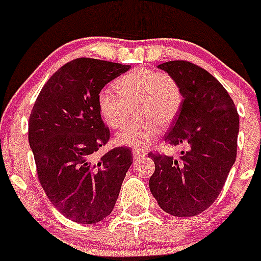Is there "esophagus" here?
Here are the masks:
<instances>
[{
    "mask_svg": "<svg viewBox=\"0 0 261 261\" xmlns=\"http://www.w3.org/2000/svg\"><path fill=\"white\" fill-rule=\"evenodd\" d=\"M144 155H145V152H142L140 149H133V158H135V160L144 157Z\"/></svg>",
    "mask_w": 261,
    "mask_h": 261,
    "instance_id": "1",
    "label": "esophagus"
}]
</instances>
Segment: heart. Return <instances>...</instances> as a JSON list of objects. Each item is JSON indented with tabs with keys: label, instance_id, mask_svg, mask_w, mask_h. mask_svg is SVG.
<instances>
[{
	"label": "heart",
	"instance_id": "heart-1",
	"mask_svg": "<svg viewBox=\"0 0 261 261\" xmlns=\"http://www.w3.org/2000/svg\"><path fill=\"white\" fill-rule=\"evenodd\" d=\"M115 90L103 88L97 95V109L108 126L125 125L135 107L136 119L117 135L121 145L140 149L157 139L160 125L169 126L177 119L184 104V92L168 72L139 67L116 80Z\"/></svg>",
	"mask_w": 261,
	"mask_h": 261
}]
</instances>
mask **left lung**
Listing matches in <instances>:
<instances>
[{
	"label": "left lung",
	"mask_w": 261,
	"mask_h": 261,
	"mask_svg": "<svg viewBox=\"0 0 261 261\" xmlns=\"http://www.w3.org/2000/svg\"><path fill=\"white\" fill-rule=\"evenodd\" d=\"M158 68L174 76L184 92L165 141L188 149L178 158L149 153L155 165L149 189L165 213L195 217L219 197L237 160L239 115L226 88L202 67L170 61Z\"/></svg>",
	"instance_id": "1"
}]
</instances>
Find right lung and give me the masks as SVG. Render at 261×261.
Listing matches in <instances>:
<instances>
[{"label":"right lung","mask_w":261,"mask_h":261,"mask_svg":"<svg viewBox=\"0 0 261 261\" xmlns=\"http://www.w3.org/2000/svg\"><path fill=\"white\" fill-rule=\"evenodd\" d=\"M128 70V64L73 59L47 80L30 113L29 144L38 179L55 208L76 223H96L112 213L132 165L128 146L95 157L111 136L97 95Z\"/></svg>","instance_id":"add662e5"}]
</instances>
